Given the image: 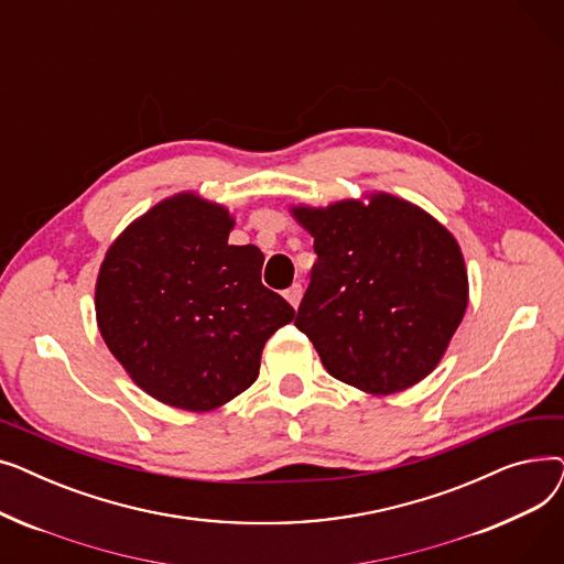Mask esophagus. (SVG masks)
Instances as JSON below:
<instances>
[{
  "label": "esophagus",
  "mask_w": 564,
  "mask_h": 564,
  "mask_svg": "<svg viewBox=\"0 0 564 564\" xmlns=\"http://www.w3.org/2000/svg\"><path fill=\"white\" fill-rule=\"evenodd\" d=\"M302 285L300 283H292L288 290H285V300L294 306V308H297L300 306V302H302Z\"/></svg>",
  "instance_id": "34e87169"
}]
</instances>
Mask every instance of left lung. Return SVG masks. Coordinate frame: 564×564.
I'll use <instances>...</instances> for the list:
<instances>
[{
    "mask_svg": "<svg viewBox=\"0 0 564 564\" xmlns=\"http://www.w3.org/2000/svg\"><path fill=\"white\" fill-rule=\"evenodd\" d=\"M292 207L317 260L294 327L327 372L370 395L400 393L443 359L468 304L453 232L393 194Z\"/></svg>",
    "mask_w": 564,
    "mask_h": 564,
    "instance_id": "obj_1",
    "label": "left lung"
}]
</instances>
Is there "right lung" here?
I'll return each mask as SVG.
<instances>
[{"mask_svg": "<svg viewBox=\"0 0 564 564\" xmlns=\"http://www.w3.org/2000/svg\"><path fill=\"white\" fill-rule=\"evenodd\" d=\"M232 226L224 205L175 194L118 235L100 264L102 340L169 406L213 411L247 391L264 343L294 317L260 281L262 251L228 245Z\"/></svg>", "mask_w": 564, "mask_h": 564, "instance_id": "obj_1", "label": "right lung"}]
</instances>
